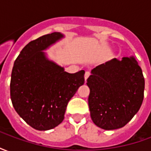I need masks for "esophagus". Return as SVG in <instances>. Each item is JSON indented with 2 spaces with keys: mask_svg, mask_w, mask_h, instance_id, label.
<instances>
[{
  "mask_svg": "<svg viewBox=\"0 0 151 151\" xmlns=\"http://www.w3.org/2000/svg\"><path fill=\"white\" fill-rule=\"evenodd\" d=\"M91 75V73L88 72V71H86V72L85 73V76H84V78H85V81L86 82V80H87V78H89V76Z\"/></svg>",
  "mask_w": 151,
  "mask_h": 151,
  "instance_id": "1",
  "label": "esophagus"
}]
</instances>
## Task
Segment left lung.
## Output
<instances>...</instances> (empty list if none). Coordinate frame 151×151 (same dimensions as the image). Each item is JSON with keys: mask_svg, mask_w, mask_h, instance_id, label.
Segmentation results:
<instances>
[{"mask_svg": "<svg viewBox=\"0 0 151 151\" xmlns=\"http://www.w3.org/2000/svg\"><path fill=\"white\" fill-rule=\"evenodd\" d=\"M86 84L90 88L91 117L103 129L124 127L142 104L145 80L133 56L121 60L114 58L96 66Z\"/></svg>", "mask_w": 151, "mask_h": 151, "instance_id": "8db88e82", "label": "left lung"}]
</instances>
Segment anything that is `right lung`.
<instances>
[{
    "label": "right lung",
    "mask_w": 151,
    "mask_h": 151,
    "mask_svg": "<svg viewBox=\"0 0 151 151\" xmlns=\"http://www.w3.org/2000/svg\"><path fill=\"white\" fill-rule=\"evenodd\" d=\"M64 38L53 32L31 41L15 60L10 98L17 113L35 129H52L61 123L69 101L84 84L85 71L69 73L47 58L43 50Z\"/></svg>",
    "instance_id": "obj_1"
}]
</instances>
